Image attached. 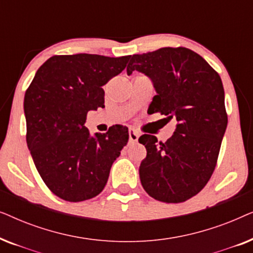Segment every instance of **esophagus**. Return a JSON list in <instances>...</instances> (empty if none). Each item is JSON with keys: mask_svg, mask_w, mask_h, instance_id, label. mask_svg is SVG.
I'll return each instance as SVG.
<instances>
[{"mask_svg": "<svg viewBox=\"0 0 253 253\" xmlns=\"http://www.w3.org/2000/svg\"><path fill=\"white\" fill-rule=\"evenodd\" d=\"M138 138H139V133H138L136 130L130 129L129 130V139H130V141H132V143H136V141H138Z\"/></svg>", "mask_w": 253, "mask_h": 253, "instance_id": "1", "label": "esophagus"}]
</instances>
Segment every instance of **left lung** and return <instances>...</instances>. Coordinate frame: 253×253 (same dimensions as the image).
Here are the masks:
<instances>
[{
    "instance_id": "8db88e82",
    "label": "left lung",
    "mask_w": 253,
    "mask_h": 253,
    "mask_svg": "<svg viewBox=\"0 0 253 253\" xmlns=\"http://www.w3.org/2000/svg\"><path fill=\"white\" fill-rule=\"evenodd\" d=\"M134 70L148 76L157 91L148 110L177 122L165 143L152 134L140 136L147 151L139 167L141 185L159 202L183 203L202 191L215 169L228 124L222 82L185 47L132 55L127 75Z\"/></svg>"
}]
</instances>
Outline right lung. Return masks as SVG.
<instances>
[{
	"label": "right lung",
	"mask_w": 253,
	"mask_h": 253,
	"mask_svg": "<svg viewBox=\"0 0 253 253\" xmlns=\"http://www.w3.org/2000/svg\"><path fill=\"white\" fill-rule=\"evenodd\" d=\"M129 58L54 55L26 89L27 147L44 184L61 199L78 203L98 196L127 143L126 126L91 137L85 122L89 110L105 107L102 86L126 69Z\"/></svg>",
	"instance_id": "1"
}]
</instances>
